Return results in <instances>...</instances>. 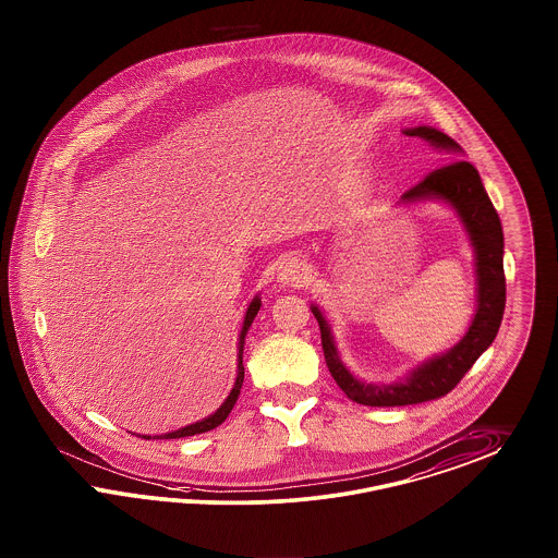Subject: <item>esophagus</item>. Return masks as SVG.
Segmentation results:
<instances>
[{
  "instance_id": "obj_1",
  "label": "esophagus",
  "mask_w": 558,
  "mask_h": 558,
  "mask_svg": "<svg viewBox=\"0 0 558 558\" xmlns=\"http://www.w3.org/2000/svg\"><path fill=\"white\" fill-rule=\"evenodd\" d=\"M276 278L282 287H303L308 280L307 262L296 253L284 255L276 271Z\"/></svg>"
}]
</instances>
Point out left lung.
<instances>
[{
    "label": "left lung",
    "instance_id": "1",
    "mask_svg": "<svg viewBox=\"0 0 558 558\" xmlns=\"http://www.w3.org/2000/svg\"><path fill=\"white\" fill-rule=\"evenodd\" d=\"M404 134L421 137L433 148L447 154L445 160H451L437 171L426 174L418 185L408 190L400 197L398 206H412L418 202L435 199L447 204L458 214L463 231L468 232L470 245L474 250L476 311L468 331L456 347L424 361L393 384H366L340 359L333 340V329L329 326L324 311L317 305H311V311L322 329V347L331 377L352 402L377 408L421 404L449 393L481 359L482 352L493 344L505 311L502 227L499 214L482 185L481 174L474 165H470L468 160H460L463 158L460 144L439 130L418 125L408 128Z\"/></svg>",
    "mask_w": 558,
    "mask_h": 558
}]
</instances>
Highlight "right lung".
Masks as SVG:
<instances>
[{"mask_svg":"<svg viewBox=\"0 0 558 558\" xmlns=\"http://www.w3.org/2000/svg\"><path fill=\"white\" fill-rule=\"evenodd\" d=\"M259 307H262V299H259V294H255V296L251 299L250 307L245 311L243 326H241V333H239V344H236L239 354H236V377H234V385H232L231 393L227 396V400L222 402V405H220L214 414L206 416L204 421L187 424V426H183V428H179V430H171V433H165V435H154V439H181V437H192V435H199V433L211 430V428H216L218 424H222L227 421V416L231 414L232 405L236 404V400H239L241 385H243V379H245V366H243L245 336H247V331H250L251 324H253V319H255ZM142 437H144V439H153L150 435H142Z\"/></svg>","mask_w":558,"mask_h":558,"instance_id":"add662e5","label":"right lung"}]
</instances>
